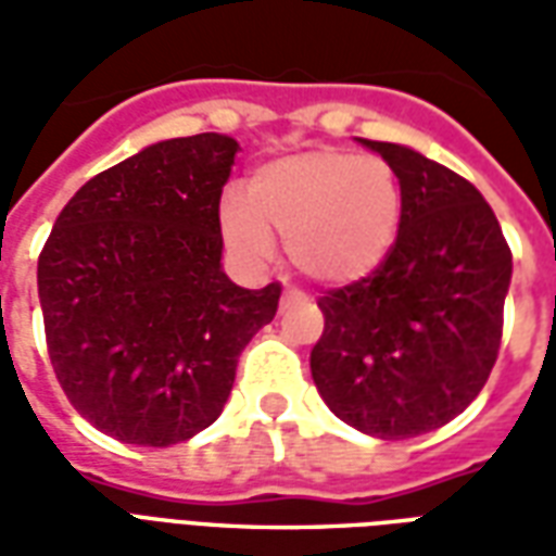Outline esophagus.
Masks as SVG:
<instances>
[{"label": "esophagus", "mask_w": 556, "mask_h": 556, "mask_svg": "<svg viewBox=\"0 0 556 556\" xmlns=\"http://www.w3.org/2000/svg\"><path fill=\"white\" fill-rule=\"evenodd\" d=\"M294 301H301V294H298V291H286V294H282V306H289V303Z\"/></svg>", "instance_id": "esophagus-1"}]
</instances>
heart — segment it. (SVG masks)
Listing matches in <instances>:
<instances>
[{"label":"heart","instance_id":"1","mask_svg":"<svg viewBox=\"0 0 556 556\" xmlns=\"http://www.w3.org/2000/svg\"><path fill=\"white\" fill-rule=\"evenodd\" d=\"M402 184L387 160L349 148H315L265 163L250 193L231 187L219 229L235 253L265 262L274 228L291 265L318 286H351L381 267L396 243Z\"/></svg>","mask_w":556,"mask_h":556}]
</instances>
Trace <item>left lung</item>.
<instances>
[{
    "label": "left lung",
    "instance_id": "obj_1",
    "mask_svg": "<svg viewBox=\"0 0 556 556\" xmlns=\"http://www.w3.org/2000/svg\"><path fill=\"white\" fill-rule=\"evenodd\" d=\"M363 146L402 184L399 235L378 270L318 298L325 333L309 369L342 422L402 441L446 426L489 381L513 253L467 178L414 148Z\"/></svg>",
    "mask_w": 556,
    "mask_h": 556
}]
</instances>
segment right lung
Wrapping results in <instances>:
<instances>
[{
  "label": "right lung",
  "instance_id": "1",
  "mask_svg": "<svg viewBox=\"0 0 556 556\" xmlns=\"http://www.w3.org/2000/svg\"><path fill=\"white\" fill-rule=\"evenodd\" d=\"M238 142L166 139L94 175L38 255L43 333L67 402L98 431L172 446L207 429L282 286H235L219 195Z\"/></svg>",
  "mask_w": 556,
  "mask_h": 556
}]
</instances>
